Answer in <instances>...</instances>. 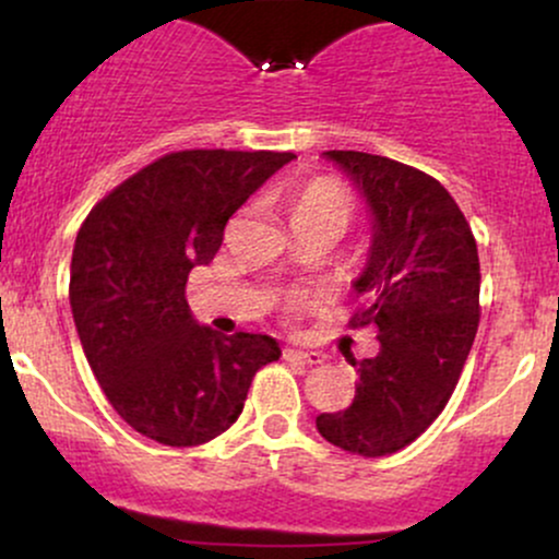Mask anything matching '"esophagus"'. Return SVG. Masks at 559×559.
<instances>
[{"instance_id": "obj_1", "label": "esophagus", "mask_w": 559, "mask_h": 559, "mask_svg": "<svg viewBox=\"0 0 559 559\" xmlns=\"http://www.w3.org/2000/svg\"><path fill=\"white\" fill-rule=\"evenodd\" d=\"M286 357L288 360H294V362H301V365H320L323 362V355H320V352H305V349H286Z\"/></svg>"}]
</instances>
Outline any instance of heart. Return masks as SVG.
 <instances>
[{
  "label": "heart",
  "instance_id": "b5f03b06",
  "mask_svg": "<svg viewBox=\"0 0 559 559\" xmlns=\"http://www.w3.org/2000/svg\"><path fill=\"white\" fill-rule=\"evenodd\" d=\"M292 223H316V226H329L338 236L344 234L346 226L355 217V202L349 191L342 183L333 181H312L301 186L288 204ZM294 305H305V299H297Z\"/></svg>",
  "mask_w": 559,
  "mask_h": 559
}]
</instances>
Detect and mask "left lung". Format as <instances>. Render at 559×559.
I'll return each mask as SVG.
<instances>
[{
	"label": "left lung",
	"instance_id": "1",
	"mask_svg": "<svg viewBox=\"0 0 559 559\" xmlns=\"http://www.w3.org/2000/svg\"><path fill=\"white\" fill-rule=\"evenodd\" d=\"M370 213V247L352 281L378 349L355 360V400L320 413L325 441L362 457L407 447L447 407L478 331L480 262L457 202L436 178L368 152H323Z\"/></svg>",
	"mask_w": 559,
	"mask_h": 559
}]
</instances>
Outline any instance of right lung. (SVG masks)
<instances>
[{
	"mask_svg": "<svg viewBox=\"0 0 559 559\" xmlns=\"http://www.w3.org/2000/svg\"><path fill=\"white\" fill-rule=\"evenodd\" d=\"M297 155L173 152L88 213L70 262V307L83 355L115 413L168 447H197L234 426L262 365L265 333L223 336L191 316L186 281L210 265L228 217Z\"/></svg>",
	"mask_w": 559,
	"mask_h": 559,
	"instance_id": "1",
	"label": "right lung"
}]
</instances>
